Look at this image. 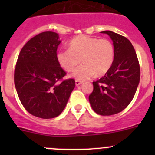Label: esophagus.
Here are the masks:
<instances>
[{"label": "esophagus", "mask_w": 155, "mask_h": 155, "mask_svg": "<svg viewBox=\"0 0 155 155\" xmlns=\"http://www.w3.org/2000/svg\"><path fill=\"white\" fill-rule=\"evenodd\" d=\"M81 84H82V82L80 81H78V80L75 81V85L76 86H79V85H81Z\"/></svg>", "instance_id": "esophagus-1"}]
</instances>
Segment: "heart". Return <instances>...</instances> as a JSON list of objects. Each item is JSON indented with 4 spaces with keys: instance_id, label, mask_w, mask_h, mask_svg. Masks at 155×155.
I'll return each mask as SVG.
<instances>
[{
    "instance_id": "b5f03b06",
    "label": "heart",
    "mask_w": 155,
    "mask_h": 155,
    "mask_svg": "<svg viewBox=\"0 0 155 155\" xmlns=\"http://www.w3.org/2000/svg\"><path fill=\"white\" fill-rule=\"evenodd\" d=\"M115 50L111 41L97 37L79 35L69 42V48L59 50L57 60L68 72H71L80 63L72 77L78 81H85L94 74L102 76L110 69L114 61Z\"/></svg>"
}]
</instances>
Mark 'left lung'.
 I'll return each mask as SVG.
<instances>
[{
    "instance_id": "1",
    "label": "left lung",
    "mask_w": 155,
    "mask_h": 155,
    "mask_svg": "<svg viewBox=\"0 0 155 155\" xmlns=\"http://www.w3.org/2000/svg\"><path fill=\"white\" fill-rule=\"evenodd\" d=\"M113 42L114 61L105 76L93 82L89 102L101 116H111L127 107L137 89L140 77L139 62L131 42L112 31H103Z\"/></svg>"
}]
</instances>
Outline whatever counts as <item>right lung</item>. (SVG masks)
Here are the masks:
<instances>
[{"mask_svg":"<svg viewBox=\"0 0 155 155\" xmlns=\"http://www.w3.org/2000/svg\"><path fill=\"white\" fill-rule=\"evenodd\" d=\"M61 42L58 34L44 31L28 41L19 53L15 85L25 109L36 117L58 116L75 87L74 79L59 82L66 75L57 60Z\"/></svg>","mask_w":155,"mask_h":155,"instance_id":"add662e5","label":"right lung"}]
</instances>
